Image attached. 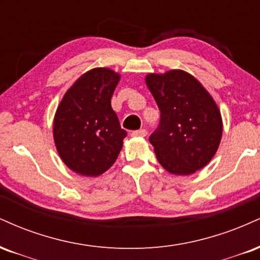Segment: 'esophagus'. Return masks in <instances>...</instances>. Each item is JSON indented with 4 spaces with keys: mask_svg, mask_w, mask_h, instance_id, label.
<instances>
[{
    "mask_svg": "<svg viewBox=\"0 0 260 260\" xmlns=\"http://www.w3.org/2000/svg\"><path fill=\"white\" fill-rule=\"evenodd\" d=\"M147 135V131L145 129H140V130H136V131H133L131 133V136H135V137H145Z\"/></svg>",
    "mask_w": 260,
    "mask_h": 260,
    "instance_id": "1",
    "label": "esophagus"
}]
</instances>
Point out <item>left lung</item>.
Segmentation results:
<instances>
[{
    "label": "left lung",
    "mask_w": 260,
    "mask_h": 260,
    "mask_svg": "<svg viewBox=\"0 0 260 260\" xmlns=\"http://www.w3.org/2000/svg\"><path fill=\"white\" fill-rule=\"evenodd\" d=\"M146 84L160 111L149 136L160 166L175 175H191L214 157L222 135L215 101L194 76L180 69L148 74Z\"/></svg>",
    "instance_id": "left-lung-1"
}]
</instances>
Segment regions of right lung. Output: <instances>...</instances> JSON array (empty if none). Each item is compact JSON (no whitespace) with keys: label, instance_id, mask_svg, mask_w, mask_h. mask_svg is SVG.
<instances>
[{"label":"right lung","instance_id":"right-lung-1","mask_svg":"<svg viewBox=\"0 0 260 260\" xmlns=\"http://www.w3.org/2000/svg\"><path fill=\"white\" fill-rule=\"evenodd\" d=\"M120 75L109 68L82 74L67 91L53 120L63 163L76 174L99 176L117 160L126 131L111 106Z\"/></svg>","mask_w":260,"mask_h":260}]
</instances>
